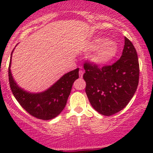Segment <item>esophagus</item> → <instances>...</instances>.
<instances>
[{"label": "esophagus", "instance_id": "34e87169", "mask_svg": "<svg viewBox=\"0 0 153 153\" xmlns=\"http://www.w3.org/2000/svg\"><path fill=\"white\" fill-rule=\"evenodd\" d=\"M83 75H84V72H83L82 70H80L79 71V76H80V78H82L83 77Z\"/></svg>", "mask_w": 153, "mask_h": 153}]
</instances>
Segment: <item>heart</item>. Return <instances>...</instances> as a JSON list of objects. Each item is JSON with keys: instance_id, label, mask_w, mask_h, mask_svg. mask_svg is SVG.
Returning a JSON list of instances; mask_svg holds the SVG:
<instances>
[{"instance_id": "b5f03b06", "label": "heart", "mask_w": 153, "mask_h": 153, "mask_svg": "<svg viewBox=\"0 0 153 153\" xmlns=\"http://www.w3.org/2000/svg\"><path fill=\"white\" fill-rule=\"evenodd\" d=\"M87 49L89 51H94L89 55V60L95 65L108 64L116 56L118 52V46L115 42L103 38L92 40Z\"/></svg>"}]
</instances>
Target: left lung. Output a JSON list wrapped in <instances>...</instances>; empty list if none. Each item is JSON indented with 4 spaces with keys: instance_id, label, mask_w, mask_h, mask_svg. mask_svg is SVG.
I'll return each mask as SVG.
<instances>
[{
    "instance_id": "left-lung-1",
    "label": "left lung",
    "mask_w": 153,
    "mask_h": 153,
    "mask_svg": "<svg viewBox=\"0 0 153 153\" xmlns=\"http://www.w3.org/2000/svg\"><path fill=\"white\" fill-rule=\"evenodd\" d=\"M86 93L92 107L103 115H114L128 104L139 80V64L136 49L126 37L122 55L111 66L98 68L86 63Z\"/></svg>"
}]
</instances>
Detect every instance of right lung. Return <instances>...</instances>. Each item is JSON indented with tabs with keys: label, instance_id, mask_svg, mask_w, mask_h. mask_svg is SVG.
<instances>
[{
	"label": "right lung",
	"instance_id": "1",
	"mask_svg": "<svg viewBox=\"0 0 153 153\" xmlns=\"http://www.w3.org/2000/svg\"><path fill=\"white\" fill-rule=\"evenodd\" d=\"M12 53L13 51L9 67V81L12 94L18 103L31 115L39 119L51 120L58 116L67 104L74 81L79 77V69L64 74L44 92H29L20 87L12 77L10 69Z\"/></svg>",
	"mask_w": 153,
	"mask_h": 153
}]
</instances>
